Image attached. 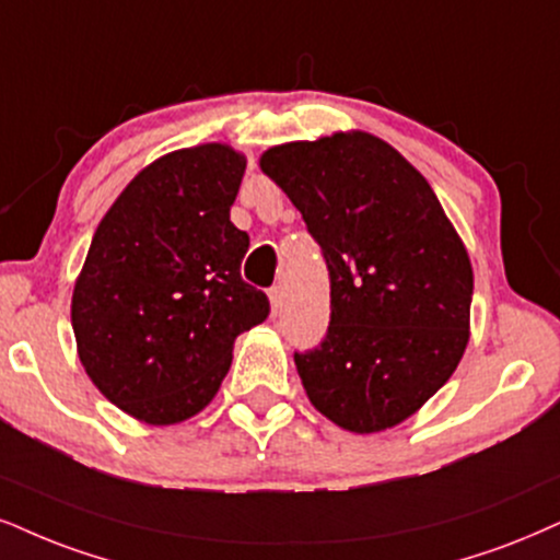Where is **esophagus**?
I'll return each instance as SVG.
<instances>
[{
	"mask_svg": "<svg viewBox=\"0 0 560 560\" xmlns=\"http://www.w3.org/2000/svg\"><path fill=\"white\" fill-rule=\"evenodd\" d=\"M269 303H272V314L278 316L282 312V303H285V293H282L280 285L269 288Z\"/></svg>",
	"mask_w": 560,
	"mask_h": 560,
	"instance_id": "esophagus-1",
	"label": "esophagus"
}]
</instances>
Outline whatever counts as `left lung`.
<instances>
[{
	"mask_svg": "<svg viewBox=\"0 0 560 560\" xmlns=\"http://www.w3.org/2000/svg\"><path fill=\"white\" fill-rule=\"evenodd\" d=\"M261 171L299 207L329 269V327L295 353L308 399L345 431L420 410L470 340L472 265L431 184L369 132L288 142Z\"/></svg>",
	"mask_w": 560,
	"mask_h": 560,
	"instance_id": "8db88e82",
	"label": "left lung"
}]
</instances>
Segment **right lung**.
Masks as SVG:
<instances>
[{
  "label": "right lung",
  "instance_id": "add662e5",
  "mask_svg": "<svg viewBox=\"0 0 560 560\" xmlns=\"http://www.w3.org/2000/svg\"><path fill=\"white\" fill-rule=\"evenodd\" d=\"M244 171L220 142L158 158L90 241L72 293L80 361L103 397L150 425L205 410L236 337L269 314L241 278L248 236L231 223Z\"/></svg>",
  "mask_w": 560,
  "mask_h": 560
}]
</instances>
